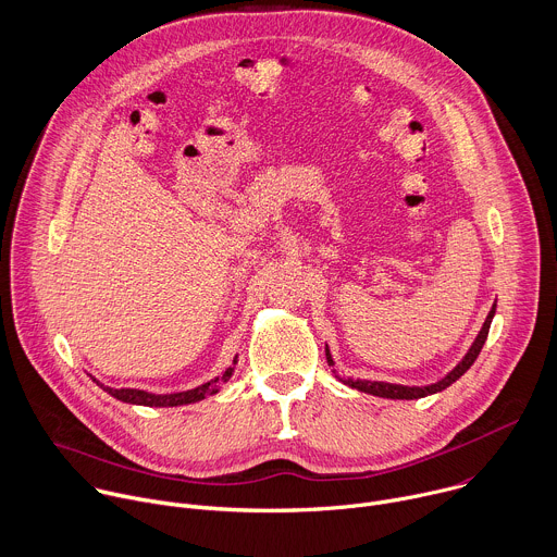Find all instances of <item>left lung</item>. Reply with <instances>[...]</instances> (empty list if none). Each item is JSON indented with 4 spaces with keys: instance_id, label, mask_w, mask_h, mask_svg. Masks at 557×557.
<instances>
[{
    "instance_id": "left-lung-1",
    "label": "left lung",
    "mask_w": 557,
    "mask_h": 557,
    "mask_svg": "<svg viewBox=\"0 0 557 557\" xmlns=\"http://www.w3.org/2000/svg\"><path fill=\"white\" fill-rule=\"evenodd\" d=\"M494 313H496V302L492 305V309H490V313H487V318H485V322H483V326H481V331H479V336L474 338L472 347H470L468 354L461 358V362H459L446 377H441V380H436V382H432V384H425V386H404V384H391V382L351 380V377L338 375L336 369H333V375H336L343 384H347V386H351V388H356V391H360V393H369V395L386 397V399H419V397H428V395L441 393L443 388H448L450 384H455V382L474 364V360L479 358V354H481V349H483V345H485V341H487V333H490V324H492V320H494ZM324 354H326L329 367H333V358H331V354H329L326 347H324Z\"/></svg>"
}]
</instances>
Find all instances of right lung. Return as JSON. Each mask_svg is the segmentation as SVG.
<instances>
[{
	"label": "right lung",
	"mask_w": 557,
	"mask_h": 557,
	"mask_svg": "<svg viewBox=\"0 0 557 557\" xmlns=\"http://www.w3.org/2000/svg\"><path fill=\"white\" fill-rule=\"evenodd\" d=\"M235 364H237V356L233 360V367H228L226 373L216 375L214 380L197 386V388H190V391H182V393H166V395H156V393H147V391H138V388H109L104 384H100L96 377H91L104 393H109L111 397H116L125 404H136V406H156V408H173V406H184V404H195V401H201L206 399L208 395H214L219 393L221 384H226L233 373H235Z\"/></svg>",
	"instance_id": "obj_1"
}]
</instances>
